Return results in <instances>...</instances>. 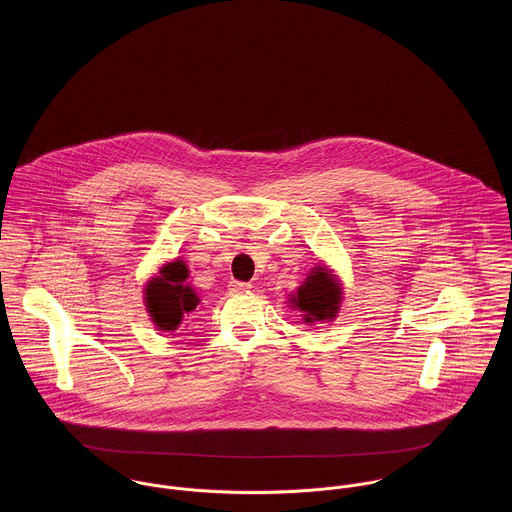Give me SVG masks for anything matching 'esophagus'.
I'll return each mask as SVG.
<instances>
[{"label":"esophagus","instance_id":"34e87169","mask_svg":"<svg viewBox=\"0 0 512 512\" xmlns=\"http://www.w3.org/2000/svg\"><path fill=\"white\" fill-rule=\"evenodd\" d=\"M249 288H251V284H247V282H237V280H234V282L230 284V292H234V294L249 292Z\"/></svg>","mask_w":512,"mask_h":512}]
</instances>
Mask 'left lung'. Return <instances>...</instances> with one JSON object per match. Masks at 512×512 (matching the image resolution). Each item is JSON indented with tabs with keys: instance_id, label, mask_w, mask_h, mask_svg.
<instances>
[{
	"instance_id": "8db88e82",
	"label": "left lung",
	"mask_w": 512,
	"mask_h": 512,
	"mask_svg": "<svg viewBox=\"0 0 512 512\" xmlns=\"http://www.w3.org/2000/svg\"><path fill=\"white\" fill-rule=\"evenodd\" d=\"M288 304L292 310L302 312L308 325L335 321L343 304V284L335 271L325 263H317L296 292L290 294Z\"/></svg>"
}]
</instances>
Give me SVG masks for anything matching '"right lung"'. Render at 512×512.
<instances>
[{
	"label": "right lung",
	"instance_id": "add662e5",
	"mask_svg": "<svg viewBox=\"0 0 512 512\" xmlns=\"http://www.w3.org/2000/svg\"><path fill=\"white\" fill-rule=\"evenodd\" d=\"M144 304L152 323L165 333L177 331L185 317L197 310L200 296L189 282V267L181 257L163 263L158 275L146 282Z\"/></svg>",
	"mask_w": 512,
	"mask_h": 512
}]
</instances>
